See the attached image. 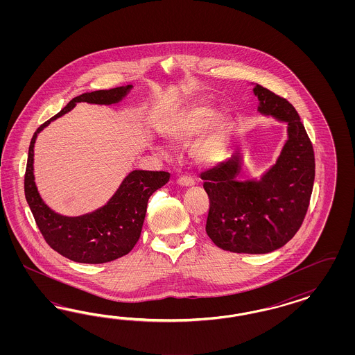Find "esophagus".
Wrapping results in <instances>:
<instances>
[{
  "instance_id": "esophagus-1",
  "label": "esophagus",
  "mask_w": 355,
  "mask_h": 355,
  "mask_svg": "<svg viewBox=\"0 0 355 355\" xmlns=\"http://www.w3.org/2000/svg\"><path fill=\"white\" fill-rule=\"evenodd\" d=\"M177 183H178L180 186H183V187H190V186H193V184H195V181H193L191 177L181 175V177H178V178H177Z\"/></svg>"
}]
</instances>
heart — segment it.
I'll list each match as a JSON object with an SVG mask.
<instances>
[{"mask_svg":"<svg viewBox=\"0 0 355 355\" xmlns=\"http://www.w3.org/2000/svg\"><path fill=\"white\" fill-rule=\"evenodd\" d=\"M227 128L226 116H215L205 104H193L166 125L164 134L174 144H187L205 130L195 143V153L202 162H217L225 155Z\"/></svg>","mask_w":355,"mask_h":355,"instance_id":"1","label":"heart"}]
</instances>
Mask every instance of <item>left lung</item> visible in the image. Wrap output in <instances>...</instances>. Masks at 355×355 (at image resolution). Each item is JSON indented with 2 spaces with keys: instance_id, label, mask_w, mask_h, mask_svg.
I'll use <instances>...</instances> for the list:
<instances>
[{
  "instance_id": "8db88e82",
  "label": "left lung",
  "mask_w": 355,
  "mask_h": 355,
  "mask_svg": "<svg viewBox=\"0 0 355 355\" xmlns=\"http://www.w3.org/2000/svg\"><path fill=\"white\" fill-rule=\"evenodd\" d=\"M259 112L288 122L289 139L260 181L238 182L241 155L202 175L209 198L205 232L217 248L236 254H266L282 248L300 230L315 180L311 140L295 107L257 85Z\"/></svg>"
}]
</instances>
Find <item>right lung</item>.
Returning a JSON list of instances; mask_svg holds the SVG:
<instances>
[{"label": "right lung", "mask_w": 355, "mask_h": 355, "mask_svg": "<svg viewBox=\"0 0 355 355\" xmlns=\"http://www.w3.org/2000/svg\"><path fill=\"white\" fill-rule=\"evenodd\" d=\"M131 85L98 89L74 97L54 117L35 131L24 173V195L45 242L64 258L76 263L101 264L129 254L139 239L150 195L169 181L168 172L134 171L125 178L107 205L89 215L64 217L44 205L33 181V144L37 134L76 107V103L114 104L129 92Z\"/></svg>", "instance_id": "obj_1"}]
</instances>
